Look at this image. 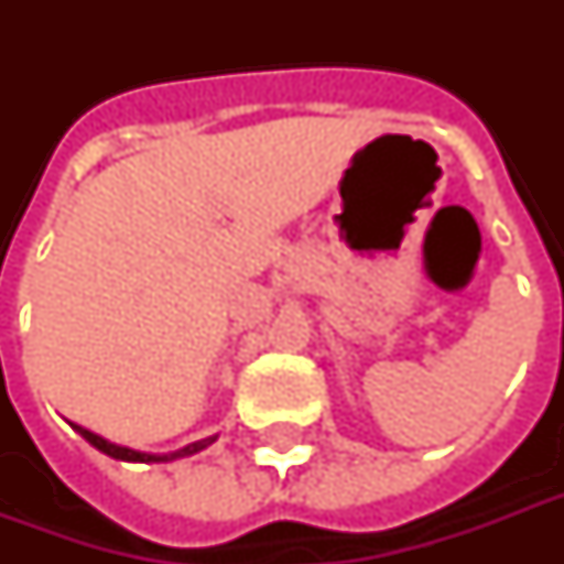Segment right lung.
<instances>
[{"mask_svg": "<svg viewBox=\"0 0 564 564\" xmlns=\"http://www.w3.org/2000/svg\"><path fill=\"white\" fill-rule=\"evenodd\" d=\"M73 430H78V433H82V436L87 438L96 451L113 456V459H122V463H172V459H184V456L198 454V451H204V447H210L213 442H216V436H207V438H198V442H193V445L187 447H178V451H172V454H143V451H134V447L113 445V442L101 438L99 433H93V430L82 427V424H73Z\"/></svg>", "mask_w": 564, "mask_h": 564, "instance_id": "1", "label": "right lung"}]
</instances>
